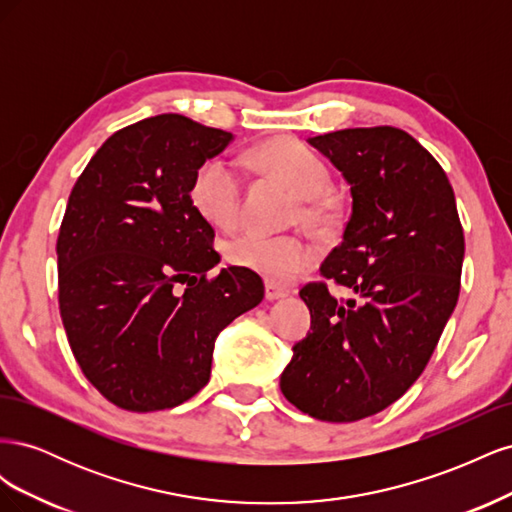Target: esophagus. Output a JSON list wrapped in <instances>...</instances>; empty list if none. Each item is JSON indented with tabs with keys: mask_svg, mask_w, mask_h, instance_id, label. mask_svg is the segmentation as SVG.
Listing matches in <instances>:
<instances>
[{
	"mask_svg": "<svg viewBox=\"0 0 512 512\" xmlns=\"http://www.w3.org/2000/svg\"><path fill=\"white\" fill-rule=\"evenodd\" d=\"M286 294H288V292H286L284 288H280V286H275V284H271V282H267V284H265V299H267V301L284 299Z\"/></svg>",
	"mask_w": 512,
	"mask_h": 512,
	"instance_id": "esophagus-1",
	"label": "esophagus"
}]
</instances>
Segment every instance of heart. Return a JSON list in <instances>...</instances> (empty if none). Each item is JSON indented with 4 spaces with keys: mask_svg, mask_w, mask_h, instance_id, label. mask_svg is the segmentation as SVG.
Wrapping results in <instances>:
<instances>
[{
    "mask_svg": "<svg viewBox=\"0 0 512 512\" xmlns=\"http://www.w3.org/2000/svg\"><path fill=\"white\" fill-rule=\"evenodd\" d=\"M241 162L260 173L284 181L303 196V220L318 230L329 228L335 218V203L329 194V166L314 149L294 138H273L247 149ZM245 177L237 162L211 158L198 166L192 179V203L203 218L220 228H232L241 218ZM230 265L265 277L271 284L286 286L309 269L318 258L312 241L299 235H267L247 230L226 245Z\"/></svg>",
    "mask_w": 512,
    "mask_h": 512,
    "instance_id": "obj_1",
    "label": "heart"
}]
</instances>
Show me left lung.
Returning <instances> with one entry per match:
<instances>
[{
	"label": "left lung",
	"instance_id": "8db88e82",
	"mask_svg": "<svg viewBox=\"0 0 512 512\" xmlns=\"http://www.w3.org/2000/svg\"><path fill=\"white\" fill-rule=\"evenodd\" d=\"M344 175L352 213L301 299L312 331L292 346L280 389L327 423L378 414L423 374L459 299L463 228L451 183L408 132L348 128L307 141Z\"/></svg>",
	"mask_w": 512,
	"mask_h": 512
}]
</instances>
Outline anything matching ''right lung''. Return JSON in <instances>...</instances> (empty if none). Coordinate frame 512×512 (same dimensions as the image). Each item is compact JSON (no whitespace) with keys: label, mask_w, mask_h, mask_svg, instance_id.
I'll return each instance as SVG.
<instances>
[{"label":"right lung","mask_w":512,"mask_h":512,"mask_svg":"<svg viewBox=\"0 0 512 512\" xmlns=\"http://www.w3.org/2000/svg\"><path fill=\"white\" fill-rule=\"evenodd\" d=\"M230 132L166 113L115 132L74 183L57 237L59 312L85 378L130 412L175 408L211 376L220 331L262 280L222 269L192 203L198 166Z\"/></svg>","instance_id":"obj_1"}]
</instances>
